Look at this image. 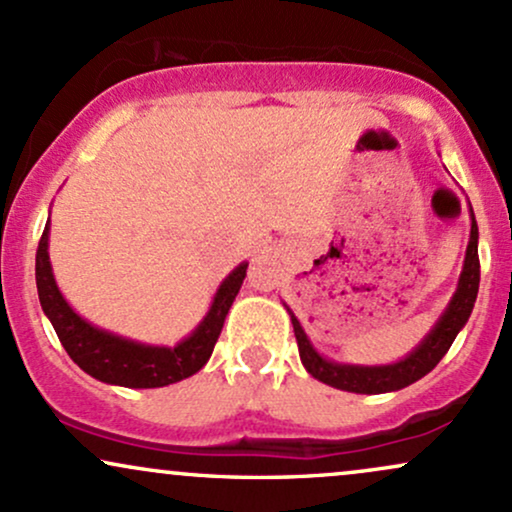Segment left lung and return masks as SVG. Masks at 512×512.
Instances as JSON below:
<instances>
[{"label":"left lung","mask_w":512,"mask_h":512,"mask_svg":"<svg viewBox=\"0 0 512 512\" xmlns=\"http://www.w3.org/2000/svg\"><path fill=\"white\" fill-rule=\"evenodd\" d=\"M469 219H472L469 245L467 252H464L460 281H457V289L452 293L448 308L443 310V315L438 317V322L431 327V332L421 339L419 346L411 349L404 358H399L397 363H387V366H354V363L330 361V358L317 354V349L310 344L308 334H305L298 317L293 315L289 305L284 303V308L289 310L291 315V325L298 342V354H301L305 370H308L315 380H320V383L337 387V390L344 392H356V395H380V392L402 390V387L416 383V380L424 378L426 373H431V370L438 366L440 358L448 354V349L452 342H455V337L460 334L462 327L467 325L479 293V228L472 207H469Z\"/></svg>","instance_id":"left-lung-1"}]
</instances>
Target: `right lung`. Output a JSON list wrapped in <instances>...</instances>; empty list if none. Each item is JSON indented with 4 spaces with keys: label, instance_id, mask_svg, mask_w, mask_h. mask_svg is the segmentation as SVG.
Instances as JSON below:
<instances>
[{
    "label": "right lung",
    "instance_id": "obj_1",
    "mask_svg": "<svg viewBox=\"0 0 512 512\" xmlns=\"http://www.w3.org/2000/svg\"><path fill=\"white\" fill-rule=\"evenodd\" d=\"M50 219L35 252V284L43 313L55 327L69 358L91 378L120 387H166L204 368L219 339L223 320L243 286L248 262H240L214 293L204 320L175 346H154L120 337L84 320L57 289L50 264Z\"/></svg>",
    "mask_w": 512,
    "mask_h": 512
}]
</instances>
